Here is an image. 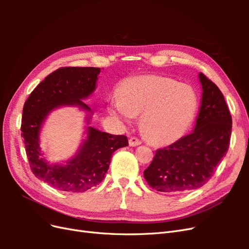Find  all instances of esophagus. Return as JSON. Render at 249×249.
<instances>
[{
    "label": "esophagus",
    "mask_w": 249,
    "mask_h": 249,
    "mask_svg": "<svg viewBox=\"0 0 249 249\" xmlns=\"http://www.w3.org/2000/svg\"><path fill=\"white\" fill-rule=\"evenodd\" d=\"M129 144H130L131 146L140 145V144H141V140H139V139L136 138V137H131L130 140H129Z\"/></svg>",
    "instance_id": "34e87169"
}]
</instances>
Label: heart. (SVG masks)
Here are the masks:
<instances>
[{
	"label": "heart",
	"instance_id": "obj_1",
	"mask_svg": "<svg viewBox=\"0 0 249 249\" xmlns=\"http://www.w3.org/2000/svg\"><path fill=\"white\" fill-rule=\"evenodd\" d=\"M197 108V93L192 86L158 74H140L122 82L109 113L124 123L141 114L146 137L156 144H169L185 134Z\"/></svg>",
	"mask_w": 249,
	"mask_h": 249
}]
</instances>
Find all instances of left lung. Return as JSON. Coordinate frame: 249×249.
Instances as JSON below:
<instances>
[{"label": "left lung", "mask_w": 249, "mask_h": 249, "mask_svg": "<svg viewBox=\"0 0 249 249\" xmlns=\"http://www.w3.org/2000/svg\"><path fill=\"white\" fill-rule=\"evenodd\" d=\"M201 105L194 131L172 144L156 150L143 177L153 189L180 193L198 189L212 178L227 155L231 135V115L224 96L202 72Z\"/></svg>", "instance_id": "obj_1"}]
</instances>
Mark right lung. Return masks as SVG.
Segmentation results:
<instances>
[{
  "instance_id": "1",
  "label": "right lung",
  "mask_w": 249,
  "mask_h": 249,
  "mask_svg": "<svg viewBox=\"0 0 249 249\" xmlns=\"http://www.w3.org/2000/svg\"><path fill=\"white\" fill-rule=\"evenodd\" d=\"M99 67H61L39 83L24 105L21 137L34 176L55 189L85 192L99 185L109 169L112 154L129 145L124 135H111L92 126L87 127V139L78 154L65 165H51L39 146V133L50 112L61 106H77L91 112L82 100L95 90ZM91 116H88L87 120Z\"/></svg>"
}]
</instances>
